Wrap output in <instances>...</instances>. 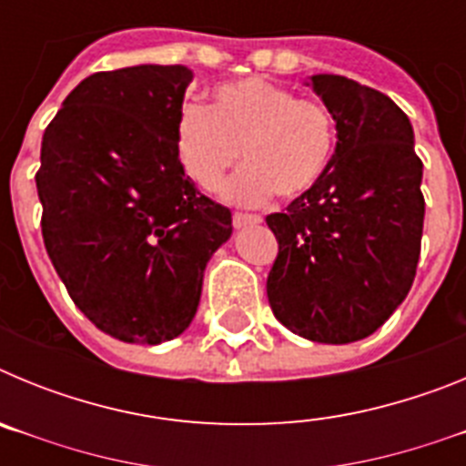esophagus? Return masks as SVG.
Returning <instances> with one entry per match:
<instances>
[{
	"mask_svg": "<svg viewBox=\"0 0 466 466\" xmlns=\"http://www.w3.org/2000/svg\"><path fill=\"white\" fill-rule=\"evenodd\" d=\"M258 221H261V217H258V214H245V212L233 214V226H236V228H245V226L258 224Z\"/></svg>",
	"mask_w": 466,
	"mask_h": 466,
	"instance_id": "esophagus-1",
	"label": "esophagus"
}]
</instances>
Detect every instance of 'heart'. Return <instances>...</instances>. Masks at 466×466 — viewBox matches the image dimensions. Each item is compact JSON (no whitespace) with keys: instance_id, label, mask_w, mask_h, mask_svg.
Listing matches in <instances>:
<instances>
[{"instance_id":"1","label":"heart","mask_w":466,"mask_h":466,"mask_svg":"<svg viewBox=\"0 0 466 466\" xmlns=\"http://www.w3.org/2000/svg\"><path fill=\"white\" fill-rule=\"evenodd\" d=\"M333 144L336 123L324 102L266 79L219 86L212 106L188 102L175 126L177 158L205 191L219 187L240 149L245 167L226 184V198L240 205L308 193L327 170Z\"/></svg>"}]
</instances>
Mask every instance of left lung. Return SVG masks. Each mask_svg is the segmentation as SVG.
I'll return each mask as SVG.
<instances>
[{"label": "left lung", "mask_w": 466, "mask_h": 466, "mask_svg": "<svg viewBox=\"0 0 466 466\" xmlns=\"http://www.w3.org/2000/svg\"><path fill=\"white\" fill-rule=\"evenodd\" d=\"M336 121V151L319 182L266 217L278 238L268 273L273 315L315 343H355L390 319L420 258L422 160L409 116L380 90L315 74Z\"/></svg>", "instance_id": "left-lung-1"}]
</instances>
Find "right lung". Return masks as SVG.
<instances>
[{"mask_svg":"<svg viewBox=\"0 0 466 466\" xmlns=\"http://www.w3.org/2000/svg\"><path fill=\"white\" fill-rule=\"evenodd\" d=\"M191 81L184 65L90 74L41 139L35 179L53 268L90 322L123 343L179 336L209 257L233 233L230 209L198 191L177 158Z\"/></svg>","mask_w":466,"mask_h":466,"instance_id":"add662e5","label":"right lung"}]
</instances>
